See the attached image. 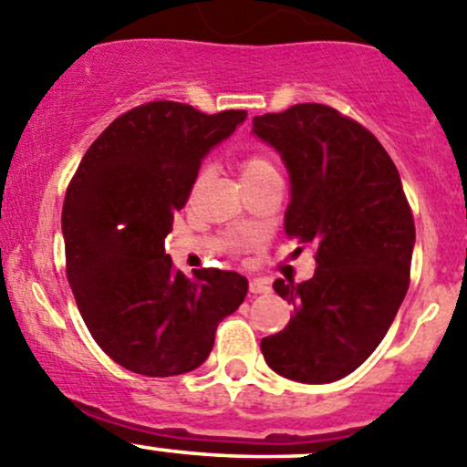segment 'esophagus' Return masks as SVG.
Wrapping results in <instances>:
<instances>
[{"mask_svg": "<svg viewBox=\"0 0 467 467\" xmlns=\"http://www.w3.org/2000/svg\"><path fill=\"white\" fill-rule=\"evenodd\" d=\"M248 289H251V294H271V285L264 280H251V285H248Z\"/></svg>", "mask_w": 467, "mask_h": 467, "instance_id": "esophagus-1", "label": "esophagus"}]
</instances>
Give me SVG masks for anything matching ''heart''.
<instances>
[{"mask_svg": "<svg viewBox=\"0 0 467 467\" xmlns=\"http://www.w3.org/2000/svg\"><path fill=\"white\" fill-rule=\"evenodd\" d=\"M239 171H242V181L244 185H253V182H260L264 178H273V176H280L275 167V160L271 158L266 149L262 146H253L248 149L246 153L239 158ZM205 171H201L199 182L203 181Z\"/></svg>", "mask_w": 467, "mask_h": 467, "instance_id": "1", "label": "heart"}]
</instances>
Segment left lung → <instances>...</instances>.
Masks as SVG:
<instances>
[{
    "label": "left lung",
    "instance_id": "1",
    "mask_svg": "<svg viewBox=\"0 0 467 467\" xmlns=\"http://www.w3.org/2000/svg\"><path fill=\"white\" fill-rule=\"evenodd\" d=\"M253 130L289 169L286 237L317 260L312 280L273 282L294 317L262 338V355L286 379L337 381L373 355L407 296L411 205L379 140L334 108L298 103L255 117Z\"/></svg>",
    "mask_w": 467,
    "mask_h": 467
}]
</instances>
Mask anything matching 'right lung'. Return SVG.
<instances>
[{"label":"right lung","instance_id":"1","mask_svg":"<svg viewBox=\"0 0 467 467\" xmlns=\"http://www.w3.org/2000/svg\"><path fill=\"white\" fill-rule=\"evenodd\" d=\"M246 110L205 115L149 101L117 117L83 155L63 203L65 271L103 352L146 378H171L210 357L219 323L244 303L234 271H173L164 237L192 194L201 160Z\"/></svg>","mask_w":467,"mask_h":467}]
</instances>
